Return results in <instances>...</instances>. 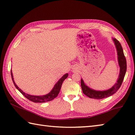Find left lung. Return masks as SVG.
I'll return each instance as SVG.
<instances>
[{
	"label": "left lung",
	"mask_w": 135,
	"mask_h": 135,
	"mask_svg": "<svg viewBox=\"0 0 135 135\" xmlns=\"http://www.w3.org/2000/svg\"><path fill=\"white\" fill-rule=\"evenodd\" d=\"M115 45L116 46L117 52H118V59L119 65L120 67V73L119 75V78L117 81V82L114 85L111 89L104 91H97L93 89H91L90 88H88L86 85L85 84L83 80L81 79V85L82 89V91L84 94L86 96L89 97V98L96 99H102L105 98L113 95L115 93H116L118 90L121 87L123 80L124 79V77L127 71V60L124 56V51L122 47V46L119 42L115 38H113Z\"/></svg>",
	"instance_id": "8db88e82"
}]
</instances>
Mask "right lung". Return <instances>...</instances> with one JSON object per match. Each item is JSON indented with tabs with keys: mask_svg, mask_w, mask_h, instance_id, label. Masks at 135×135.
Wrapping results in <instances>:
<instances>
[{
	"mask_svg": "<svg viewBox=\"0 0 135 135\" xmlns=\"http://www.w3.org/2000/svg\"><path fill=\"white\" fill-rule=\"evenodd\" d=\"M68 74H66L65 75L63 76L62 78L60 79L58 82L54 86V87L52 89L49 93H48L45 96H32V95H30V94H26L25 93L23 92L17 86V85L16 84V83L14 82V79L13 78V74H12V71H11V78H12V81L13 82V84L15 86V87L18 89L20 92L22 93V94L23 96H24L27 99H28L30 101L34 102V103H45V102H49L51 101V100H53L54 98L58 96L59 93H60V89L61 88V85L63 81L67 78L68 76Z\"/></svg>",
	"mask_w": 135,
	"mask_h": 135,
	"instance_id": "add662e5",
	"label": "right lung"
}]
</instances>
